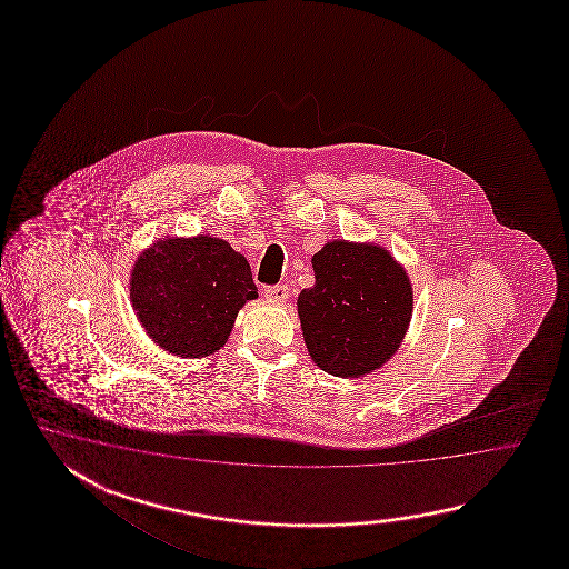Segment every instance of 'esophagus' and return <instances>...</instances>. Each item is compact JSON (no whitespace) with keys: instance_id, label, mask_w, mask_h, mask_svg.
<instances>
[{"instance_id":"1","label":"esophagus","mask_w":569,"mask_h":569,"mask_svg":"<svg viewBox=\"0 0 569 569\" xmlns=\"http://www.w3.org/2000/svg\"><path fill=\"white\" fill-rule=\"evenodd\" d=\"M264 297L268 301L284 302L289 299V287L287 284H274L264 289Z\"/></svg>"}]
</instances>
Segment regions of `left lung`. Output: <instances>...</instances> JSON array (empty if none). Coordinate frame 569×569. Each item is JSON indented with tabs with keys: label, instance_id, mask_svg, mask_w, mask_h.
<instances>
[{
	"label": "left lung",
	"instance_id": "8db88e82",
	"mask_svg": "<svg viewBox=\"0 0 569 569\" xmlns=\"http://www.w3.org/2000/svg\"><path fill=\"white\" fill-rule=\"evenodd\" d=\"M315 284L299 295L302 338L327 375H370L399 350L412 315L405 268L375 243L327 242L313 256Z\"/></svg>",
	"mask_w": 569,
	"mask_h": 569
}]
</instances>
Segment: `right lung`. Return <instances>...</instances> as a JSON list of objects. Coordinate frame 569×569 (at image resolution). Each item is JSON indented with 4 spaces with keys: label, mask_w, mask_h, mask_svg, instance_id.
Returning a JSON list of instances; mask_svg holds the SVG:
<instances>
[{
    "label": "right lung",
    "mask_w": 569,
    "mask_h": 569,
    "mask_svg": "<svg viewBox=\"0 0 569 569\" xmlns=\"http://www.w3.org/2000/svg\"><path fill=\"white\" fill-rule=\"evenodd\" d=\"M258 297L248 260L219 238H162L138 256L130 299L162 350L203 358L221 350L243 305Z\"/></svg>",
    "instance_id": "obj_1"
}]
</instances>
